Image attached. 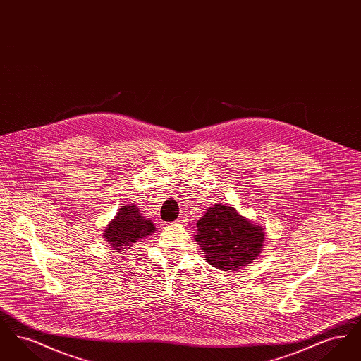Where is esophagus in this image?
<instances>
[{"instance_id":"34e87169","label":"esophagus","mask_w":361,"mask_h":361,"mask_svg":"<svg viewBox=\"0 0 361 361\" xmlns=\"http://www.w3.org/2000/svg\"><path fill=\"white\" fill-rule=\"evenodd\" d=\"M174 224H180V226H183V224H184V219H183V218H180V219H177V221L174 222Z\"/></svg>"}]
</instances>
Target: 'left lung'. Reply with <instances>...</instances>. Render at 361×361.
<instances>
[{
	"label": "left lung",
	"mask_w": 361,
	"mask_h": 361,
	"mask_svg": "<svg viewBox=\"0 0 361 361\" xmlns=\"http://www.w3.org/2000/svg\"><path fill=\"white\" fill-rule=\"evenodd\" d=\"M196 242L209 265L222 271H237L257 257L264 233L259 226L242 218L230 206L215 204L197 222Z\"/></svg>",
	"instance_id": "left-lung-1"
}]
</instances>
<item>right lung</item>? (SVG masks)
I'll return each instance as SVG.
<instances>
[{"instance_id":"obj_1","label":"right lung","mask_w":361,"mask_h":361,"mask_svg":"<svg viewBox=\"0 0 361 361\" xmlns=\"http://www.w3.org/2000/svg\"><path fill=\"white\" fill-rule=\"evenodd\" d=\"M154 226L150 219L142 216L137 207L121 206L115 219L108 224L104 233V238L116 250L130 249L133 242L142 240L154 231Z\"/></svg>"}]
</instances>
